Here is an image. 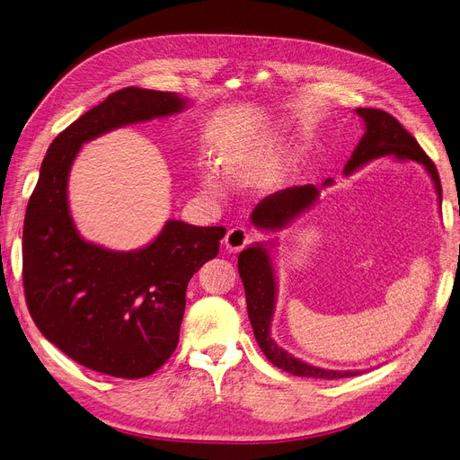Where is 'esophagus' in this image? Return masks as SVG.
<instances>
[{
	"instance_id": "obj_1",
	"label": "esophagus",
	"mask_w": 460,
	"mask_h": 460,
	"mask_svg": "<svg viewBox=\"0 0 460 460\" xmlns=\"http://www.w3.org/2000/svg\"><path fill=\"white\" fill-rule=\"evenodd\" d=\"M252 242V232L247 230L245 226H234L226 232L225 237V245L230 252H237L245 249V245H249Z\"/></svg>"
}]
</instances>
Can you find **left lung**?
<instances>
[{
  "label": "left lung",
  "instance_id": "8db88e82",
  "mask_svg": "<svg viewBox=\"0 0 460 460\" xmlns=\"http://www.w3.org/2000/svg\"><path fill=\"white\" fill-rule=\"evenodd\" d=\"M356 114L365 121V135L354 149L352 157L344 164V173H354L367 163L380 159V157H395L397 161H415L425 166L430 173V178L436 187V194L442 204V185L438 178V170L434 163L427 157V153L421 149L408 130L393 118L391 114L378 111V108H358ZM333 180H325L322 187L332 185ZM320 194V189L314 185L303 187H288L270 194L268 199L261 200L252 215L251 221L260 230H282L288 226L296 217H299L305 209H309ZM266 243H254L249 249L242 251L237 256V270L239 277L243 280L245 297H247V313L252 325L258 346L261 348L264 356L279 368L287 370L294 376L305 378H346L356 376L361 370H330L305 363L287 349L277 346V342L270 335L271 318L275 313V297H277V279L273 261ZM273 247V243H270Z\"/></svg>",
  "mask_w": 460,
  "mask_h": 460
}]
</instances>
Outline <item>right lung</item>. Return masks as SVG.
I'll return each mask as SVG.
<instances>
[{
  "label": "right lung",
  "mask_w": 460,
  "mask_h": 460,
  "mask_svg": "<svg viewBox=\"0 0 460 460\" xmlns=\"http://www.w3.org/2000/svg\"><path fill=\"white\" fill-rule=\"evenodd\" d=\"M187 99L123 87L61 130L40 164L24 234V292L30 314L76 363L116 378H144L180 341L190 277L218 252L223 226L166 221L138 251H111L78 234L67 200L80 147L114 128L185 111Z\"/></svg>",
  "instance_id": "add662e5"
}]
</instances>
